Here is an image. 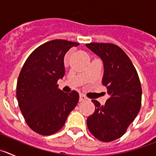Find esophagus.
<instances>
[{"label": "esophagus", "mask_w": 156, "mask_h": 156, "mask_svg": "<svg viewBox=\"0 0 156 156\" xmlns=\"http://www.w3.org/2000/svg\"><path fill=\"white\" fill-rule=\"evenodd\" d=\"M85 100H87L86 97H85L83 94H80V101H85Z\"/></svg>", "instance_id": "obj_1"}]
</instances>
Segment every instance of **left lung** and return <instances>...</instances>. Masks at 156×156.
<instances>
[{"label":"left lung","mask_w":156,"mask_h":156,"mask_svg":"<svg viewBox=\"0 0 156 156\" xmlns=\"http://www.w3.org/2000/svg\"><path fill=\"white\" fill-rule=\"evenodd\" d=\"M104 64L102 84L109 98L104 105L91 101L95 111L87 119L90 133L98 140L110 142L126 133L140 111L142 90L137 70L126 54L113 44H87Z\"/></svg>","instance_id":"left-lung-1"}]
</instances>
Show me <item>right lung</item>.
I'll use <instances>...</instances> for the list:
<instances>
[{
	"mask_svg": "<svg viewBox=\"0 0 156 156\" xmlns=\"http://www.w3.org/2000/svg\"><path fill=\"white\" fill-rule=\"evenodd\" d=\"M78 45L66 40L48 41L36 48L23 65L16 96L25 120L36 133L48 136L58 131L78 103V92L64 93L57 84L65 75V55Z\"/></svg>",
	"mask_w": 156,
	"mask_h": 156,
	"instance_id": "add662e5",
	"label": "right lung"
}]
</instances>
